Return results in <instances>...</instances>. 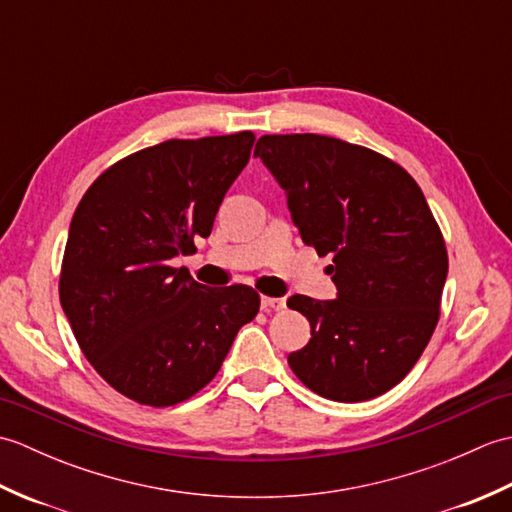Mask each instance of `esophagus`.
Here are the masks:
<instances>
[{
  "label": "esophagus",
  "mask_w": 512,
  "mask_h": 512,
  "mask_svg": "<svg viewBox=\"0 0 512 512\" xmlns=\"http://www.w3.org/2000/svg\"><path fill=\"white\" fill-rule=\"evenodd\" d=\"M286 308V299L281 297H262V310L266 312H277V310H284Z\"/></svg>",
  "instance_id": "esophagus-1"
}]
</instances>
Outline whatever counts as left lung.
<instances>
[{"label":"left lung","mask_w":512,"mask_h":512,"mask_svg":"<svg viewBox=\"0 0 512 512\" xmlns=\"http://www.w3.org/2000/svg\"><path fill=\"white\" fill-rule=\"evenodd\" d=\"M255 158L286 191L292 224L319 257L336 299L292 295L310 321L288 365L314 394L361 402L416 365L440 317L449 259L420 187L372 149L319 134L262 136Z\"/></svg>","instance_id":"obj_1"}]
</instances>
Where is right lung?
<instances>
[{
    "instance_id": "1",
    "label": "right lung",
    "mask_w": 512,
    "mask_h": 512,
    "mask_svg": "<svg viewBox=\"0 0 512 512\" xmlns=\"http://www.w3.org/2000/svg\"><path fill=\"white\" fill-rule=\"evenodd\" d=\"M255 136L167 140L96 178L70 222L59 297L85 358L140 405L169 407L211 383L259 295L209 288L169 262L209 237Z\"/></svg>"
}]
</instances>
